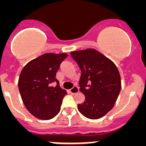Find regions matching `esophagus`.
Here are the masks:
<instances>
[{"mask_svg": "<svg viewBox=\"0 0 146 146\" xmlns=\"http://www.w3.org/2000/svg\"><path fill=\"white\" fill-rule=\"evenodd\" d=\"M70 91H71V93H72V94H77V93L79 92V88L77 87V86H74V87L71 89Z\"/></svg>", "mask_w": 146, "mask_h": 146, "instance_id": "esophagus-1", "label": "esophagus"}]
</instances>
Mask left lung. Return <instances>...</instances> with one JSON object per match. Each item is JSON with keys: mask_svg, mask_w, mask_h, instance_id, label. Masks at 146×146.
Returning a JSON list of instances; mask_svg holds the SVG:
<instances>
[{"mask_svg": "<svg viewBox=\"0 0 146 146\" xmlns=\"http://www.w3.org/2000/svg\"><path fill=\"white\" fill-rule=\"evenodd\" d=\"M82 74L80 90L86 96L77 108L85 117L99 119L114 107L121 88L119 72L115 64L94 49L72 51Z\"/></svg>", "mask_w": 146, "mask_h": 146, "instance_id": "1", "label": "left lung"}]
</instances>
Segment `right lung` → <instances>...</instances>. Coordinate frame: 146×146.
<instances>
[{
	"mask_svg": "<svg viewBox=\"0 0 146 146\" xmlns=\"http://www.w3.org/2000/svg\"><path fill=\"white\" fill-rule=\"evenodd\" d=\"M66 53H44L29 61L22 69L18 88L25 108L38 119L50 120L60 111L66 91L59 86L56 72ZM57 82L55 87L52 82Z\"/></svg>",
	"mask_w": 146,
	"mask_h": 146,
	"instance_id": "1",
	"label": "right lung"
}]
</instances>
